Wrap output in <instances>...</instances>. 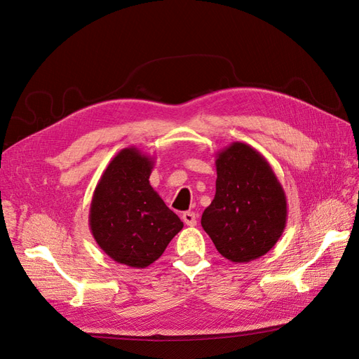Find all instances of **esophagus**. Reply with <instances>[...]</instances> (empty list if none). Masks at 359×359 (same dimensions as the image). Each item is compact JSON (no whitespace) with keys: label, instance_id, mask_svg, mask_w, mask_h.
I'll return each instance as SVG.
<instances>
[{"label":"esophagus","instance_id":"1","mask_svg":"<svg viewBox=\"0 0 359 359\" xmlns=\"http://www.w3.org/2000/svg\"><path fill=\"white\" fill-rule=\"evenodd\" d=\"M182 222L186 223L187 226H196V223H198V215L194 214V212H191V211L184 212V214H182Z\"/></svg>","mask_w":359,"mask_h":359}]
</instances>
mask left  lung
Instances as JSON below:
<instances>
[{
  "label": "left lung",
  "instance_id": "obj_1",
  "mask_svg": "<svg viewBox=\"0 0 359 359\" xmlns=\"http://www.w3.org/2000/svg\"><path fill=\"white\" fill-rule=\"evenodd\" d=\"M215 169V196L201 224L223 257L252 262L266 255L285 231V190L268 160L244 142L219 151Z\"/></svg>",
  "mask_w": 359,
  "mask_h": 359
}]
</instances>
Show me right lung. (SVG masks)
Wrapping results in <instances>:
<instances>
[{
	"mask_svg": "<svg viewBox=\"0 0 359 359\" xmlns=\"http://www.w3.org/2000/svg\"><path fill=\"white\" fill-rule=\"evenodd\" d=\"M153 168L154 157L135 147L121 149L102 173L91 199L88 222L95 243L130 268L156 262L184 226L151 187Z\"/></svg>",
	"mask_w": 359,
	"mask_h": 359,
	"instance_id": "1",
	"label": "right lung"
}]
</instances>
